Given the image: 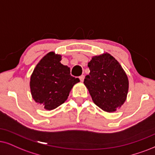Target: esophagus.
Returning a JSON list of instances; mask_svg holds the SVG:
<instances>
[{"instance_id":"obj_1","label":"esophagus","mask_w":155,"mask_h":155,"mask_svg":"<svg viewBox=\"0 0 155 155\" xmlns=\"http://www.w3.org/2000/svg\"><path fill=\"white\" fill-rule=\"evenodd\" d=\"M84 77H85V76H84V75H81V76H79V79H80V81H84Z\"/></svg>"}]
</instances>
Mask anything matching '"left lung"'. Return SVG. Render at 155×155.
Wrapping results in <instances>:
<instances>
[{"label":"left lung","instance_id":"left-lung-1","mask_svg":"<svg viewBox=\"0 0 155 155\" xmlns=\"http://www.w3.org/2000/svg\"><path fill=\"white\" fill-rule=\"evenodd\" d=\"M90 73L84 84L94 103L102 110L114 112L126 101L128 78L121 66L109 54L92 57L88 63Z\"/></svg>","mask_w":155,"mask_h":155}]
</instances>
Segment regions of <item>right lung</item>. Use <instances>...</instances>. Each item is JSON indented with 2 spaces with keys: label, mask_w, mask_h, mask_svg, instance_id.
Here are the masks:
<instances>
[{
  "label": "right lung",
  "mask_w": 155,
  "mask_h": 155,
  "mask_svg": "<svg viewBox=\"0 0 155 155\" xmlns=\"http://www.w3.org/2000/svg\"><path fill=\"white\" fill-rule=\"evenodd\" d=\"M61 56L49 52L37 64L31 76L33 99L47 110L65 102L78 78L70 74V68L61 64Z\"/></svg>",
  "instance_id": "right-lung-1"
}]
</instances>
